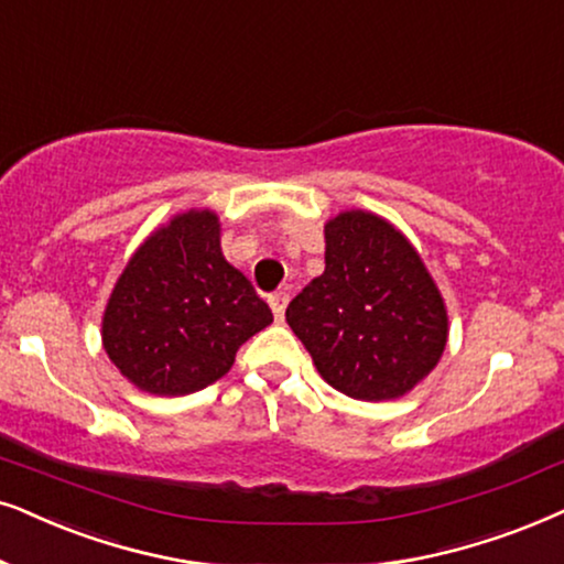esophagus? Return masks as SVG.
Here are the masks:
<instances>
[{"label":"esophagus","instance_id":"obj_1","mask_svg":"<svg viewBox=\"0 0 564 564\" xmlns=\"http://www.w3.org/2000/svg\"><path fill=\"white\" fill-rule=\"evenodd\" d=\"M288 303H290V295H288V292H274V295L269 297V305H272V313H274V321H276V324H282V318H284V308H288Z\"/></svg>","mask_w":564,"mask_h":564}]
</instances>
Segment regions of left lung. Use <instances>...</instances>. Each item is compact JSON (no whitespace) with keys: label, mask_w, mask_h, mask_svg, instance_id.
I'll return each mask as SVG.
<instances>
[{"label":"left lung","mask_w":564,"mask_h":564,"mask_svg":"<svg viewBox=\"0 0 564 564\" xmlns=\"http://www.w3.org/2000/svg\"><path fill=\"white\" fill-rule=\"evenodd\" d=\"M324 236V274L288 305V324L336 391L360 401L404 397L448 341L441 290L404 232L372 212H339Z\"/></svg>","instance_id":"8db88e82"}]
</instances>
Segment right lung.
Returning a JSON list of instances; mask_svg holds the SVG:
<instances>
[{"label": "right lung", "mask_w": 564, "mask_h": 564, "mask_svg": "<svg viewBox=\"0 0 564 564\" xmlns=\"http://www.w3.org/2000/svg\"><path fill=\"white\" fill-rule=\"evenodd\" d=\"M272 324L253 284L225 261L219 217L188 209L137 248L104 313V349L121 376L155 397L207 389Z\"/></svg>", "instance_id": "obj_1"}]
</instances>
